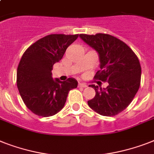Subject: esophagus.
Instances as JSON below:
<instances>
[{"instance_id":"esophagus-1","label":"esophagus","mask_w":154,"mask_h":154,"mask_svg":"<svg viewBox=\"0 0 154 154\" xmlns=\"http://www.w3.org/2000/svg\"><path fill=\"white\" fill-rule=\"evenodd\" d=\"M78 87L79 88H85V87H87V85L85 83H78Z\"/></svg>"}]
</instances>
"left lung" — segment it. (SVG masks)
Here are the masks:
<instances>
[{
  "mask_svg": "<svg viewBox=\"0 0 154 154\" xmlns=\"http://www.w3.org/2000/svg\"><path fill=\"white\" fill-rule=\"evenodd\" d=\"M80 37L100 56L101 69L94 78L108 83L103 89L90 85L96 95L88 101V106L101 116H116L129 106L140 87L142 69L138 57L124 42L108 34H81Z\"/></svg>",
  "mask_w": 154,
  "mask_h": 154,
  "instance_id": "8db88e82",
  "label": "left lung"
}]
</instances>
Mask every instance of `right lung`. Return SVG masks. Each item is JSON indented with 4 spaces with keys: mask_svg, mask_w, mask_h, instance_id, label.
<instances>
[{
    "mask_svg": "<svg viewBox=\"0 0 154 154\" xmlns=\"http://www.w3.org/2000/svg\"><path fill=\"white\" fill-rule=\"evenodd\" d=\"M78 36V34L48 35L23 53L17 68L16 84L23 103L34 114L42 117L57 114L64 107L69 92L77 87L73 78L54 80L51 70Z\"/></svg>",
    "mask_w": 154,
    "mask_h": 154,
    "instance_id": "obj_1",
    "label": "right lung"
}]
</instances>
